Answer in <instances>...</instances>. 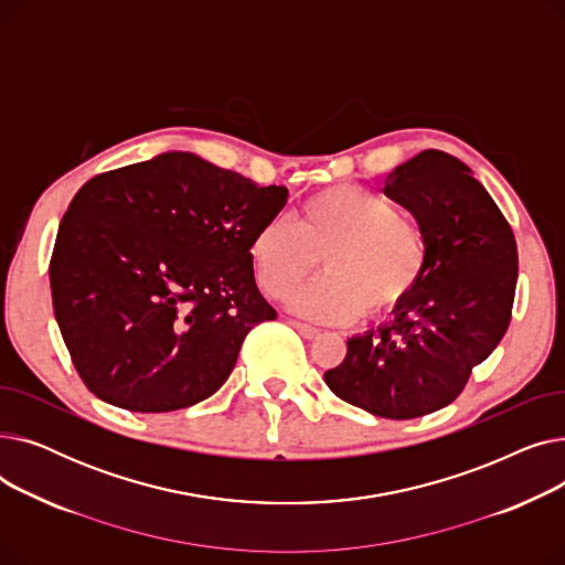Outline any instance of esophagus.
Masks as SVG:
<instances>
[{"instance_id":"obj_1","label":"esophagus","mask_w":565,"mask_h":565,"mask_svg":"<svg viewBox=\"0 0 565 565\" xmlns=\"http://www.w3.org/2000/svg\"><path fill=\"white\" fill-rule=\"evenodd\" d=\"M295 330H298L305 339H313V337H318V330L316 328H311V324H307V322H298V320H292L290 322Z\"/></svg>"}]
</instances>
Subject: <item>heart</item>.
<instances>
[{"label": "heart", "mask_w": 565, "mask_h": 565, "mask_svg": "<svg viewBox=\"0 0 565 565\" xmlns=\"http://www.w3.org/2000/svg\"><path fill=\"white\" fill-rule=\"evenodd\" d=\"M249 258L260 290L286 300L322 263V277L290 298V309L316 322L387 318L417 292L430 258L424 228L398 205L362 185H334L309 196L298 224L277 215L252 237Z\"/></svg>", "instance_id": "obj_1"}]
</instances>
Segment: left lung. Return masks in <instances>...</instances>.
I'll list each match as a JSON object with an SVG mask.
<instances>
[{"instance_id":"obj_1","label":"left lung","mask_w":565,"mask_h":565,"mask_svg":"<svg viewBox=\"0 0 565 565\" xmlns=\"http://www.w3.org/2000/svg\"><path fill=\"white\" fill-rule=\"evenodd\" d=\"M384 194L424 228L428 270L392 320L348 339L328 387L384 419H417L458 398L511 322L515 235L486 188L458 158L422 151L398 164Z\"/></svg>"}]
</instances>
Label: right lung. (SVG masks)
<instances>
[{"label":"right lung","instance_id":"right-lung-1","mask_svg":"<svg viewBox=\"0 0 565 565\" xmlns=\"http://www.w3.org/2000/svg\"><path fill=\"white\" fill-rule=\"evenodd\" d=\"M288 190L171 151L84 183L50 260L54 318L100 401L171 412L213 396L258 322L252 237Z\"/></svg>","mask_w":565,"mask_h":565}]
</instances>
